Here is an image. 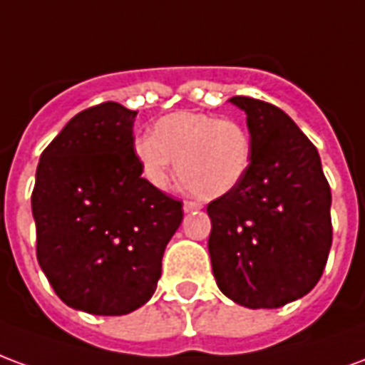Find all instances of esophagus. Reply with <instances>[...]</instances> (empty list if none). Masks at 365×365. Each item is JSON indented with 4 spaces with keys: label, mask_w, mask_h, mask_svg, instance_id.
Segmentation results:
<instances>
[{
    "label": "esophagus",
    "mask_w": 365,
    "mask_h": 365,
    "mask_svg": "<svg viewBox=\"0 0 365 365\" xmlns=\"http://www.w3.org/2000/svg\"><path fill=\"white\" fill-rule=\"evenodd\" d=\"M201 203L199 201H183V211L185 213H191V211H199L201 209Z\"/></svg>",
    "instance_id": "34e87169"
}]
</instances>
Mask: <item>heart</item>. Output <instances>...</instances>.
I'll list each match as a JSON object with an SVG mask.
<instances>
[{
    "mask_svg": "<svg viewBox=\"0 0 365 365\" xmlns=\"http://www.w3.org/2000/svg\"><path fill=\"white\" fill-rule=\"evenodd\" d=\"M133 152L140 174L154 187L170 182L178 158V174L187 187L205 197H221L246 175L250 136L237 120L175 111L154 125V135L136 136Z\"/></svg>",
    "mask_w": 365,
    "mask_h": 365,
    "instance_id": "1",
    "label": "heart"
}]
</instances>
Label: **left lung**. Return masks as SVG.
Instances as JSON below:
<instances>
[{
  "label": "left lung",
  "mask_w": 365,
  "mask_h": 365,
  "mask_svg": "<svg viewBox=\"0 0 365 365\" xmlns=\"http://www.w3.org/2000/svg\"><path fill=\"white\" fill-rule=\"evenodd\" d=\"M246 113L250 164L211 201L209 256L219 289L248 309H277L321 279L332 245L330 185L321 156L287 113L230 97Z\"/></svg>",
  "instance_id": "obj_1"
}]
</instances>
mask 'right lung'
<instances>
[{
	"mask_svg": "<svg viewBox=\"0 0 365 365\" xmlns=\"http://www.w3.org/2000/svg\"><path fill=\"white\" fill-rule=\"evenodd\" d=\"M135 117L115 101L78 113L36 168V260L68 307L91 314L133 313L152 297L183 219L182 201L140 175Z\"/></svg>",
	"mask_w": 365,
	"mask_h": 365,
	"instance_id": "add662e5",
	"label": "right lung"
}]
</instances>
